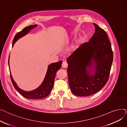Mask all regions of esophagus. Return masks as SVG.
Returning a JSON list of instances; mask_svg holds the SVG:
<instances>
[{"label": "esophagus", "mask_w": 127, "mask_h": 127, "mask_svg": "<svg viewBox=\"0 0 127 127\" xmlns=\"http://www.w3.org/2000/svg\"><path fill=\"white\" fill-rule=\"evenodd\" d=\"M67 66H68V64H67V62H65V61H63V62L62 65V67H63V68H66V67H67Z\"/></svg>", "instance_id": "1"}]
</instances>
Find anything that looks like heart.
<instances>
[{"instance_id": "heart-1", "label": "heart", "mask_w": 127, "mask_h": 127, "mask_svg": "<svg viewBox=\"0 0 127 127\" xmlns=\"http://www.w3.org/2000/svg\"><path fill=\"white\" fill-rule=\"evenodd\" d=\"M82 42H83V39L82 38H80L78 39L76 43H75V45L73 46V49H74V50L77 49L81 45V44L82 43Z\"/></svg>"}]
</instances>
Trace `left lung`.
Instances as JSON below:
<instances>
[{
    "mask_svg": "<svg viewBox=\"0 0 127 127\" xmlns=\"http://www.w3.org/2000/svg\"><path fill=\"white\" fill-rule=\"evenodd\" d=\"M94 25L95 32L89 42L67 59L69 85L73 94L78 96L92 95L104 87L113 60L107 34L97 24Z\"/></svg>",
    "mask_w": 127,
    "mask_h": 127,
    "instance_id": "1",
    "label": "left lung"
}]
</instances>
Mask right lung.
I'll return each instance as SVG.
<instances>
[{
  "instance_id": "add662e5",
  "label": "right lung",
  "mask_w": 127,
  "mask_h": 127,
  "mask_svg": "<svg viewBox=\"0 0 127 127\" xmlns=\"http://www.w3.org/2000/svg\"><path fill=\"white\" fill-rule=\"evenodd\" d=\"M36 26L37 25L27 27L24 28L21 31L18 32L15 35L14 39H13L12 47L18 39L27 34L30 31V30H31L33 28H35ZM8 64L9 66V58ZM62 64V61H60L58 62L53 63L49 65L45 77L42 84L36 89L31 91L30 92L25 91L19 88L18 87V86L17 85L16 82L14 81V80H13L10 71V77L11 79V81L15 89L18 91V92L20 94L26 98L33 99H42L45 98L49 95L50 92L52 90L53 84H54V80L55 76L56 75L57 71L61 68Z\"/></svg>"
}]
</instances>
